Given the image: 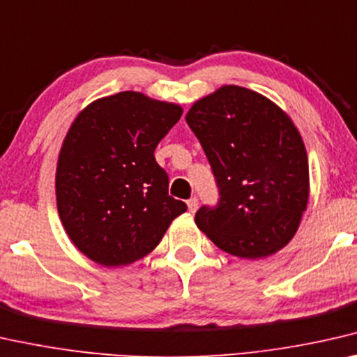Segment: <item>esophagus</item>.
Masks as SVG:
<instances>
[{"mask_svg":"<svg viewBox=\"0 0 357 357\" xmlns=\"http://www.w3.org/2000/svg\"><path fill=\"white\" fill-rule=\"evenodd\" d=\"M197 206H199V200L192 197V199L188 200V208L190 213H195L197 211Z\"/></svg>","mask_w":357,"mask_h":357,"instance_id":"esophagus-1","label":"esophagus"}]
</instances>
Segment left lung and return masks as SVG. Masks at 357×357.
I'll use <instances>...</instances> for the list:
<instances>
[{
  "label": "left lung",
  "instance_id": "8db88e82",
  "mask_svg": "<svg viewBox=\"0 0 357 357\" xmlns=\"http://www.w3.org/2000/svg\"><path fill=\"white\" fill-rule=\"evenodd\" d=\"M185 121L221 195L216 208L195 213V225L234 257L278 253L294 238L310 199L307 153L294 120L266 96L225 84L195 100Z\"/></svg>",
  "mask_w": 357,
  "mask_h": 357
}]
</instances>
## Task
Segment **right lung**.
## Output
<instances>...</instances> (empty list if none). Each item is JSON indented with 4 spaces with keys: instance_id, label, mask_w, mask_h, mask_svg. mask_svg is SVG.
I'll return each instance as SVG.
<instances>
[{
    "instance_id": "1",
    "label": "right lung",
    "mask_w": 357,
    "mask_h": 357,
    "mask_svg": "<svg viewBox=\"0 0 357 357\" xmlns=\"http://www.w3.org/2000/svg\"><path fill=\"white\" fill-rule=\"evenodd\" d=\"M181 115L179 104L121 91L93 100L68 128L56 168L57 213L91 261L119 268L144 258L188 210L168 195L153 155Z\"/></svg>"
}]
</instances>
